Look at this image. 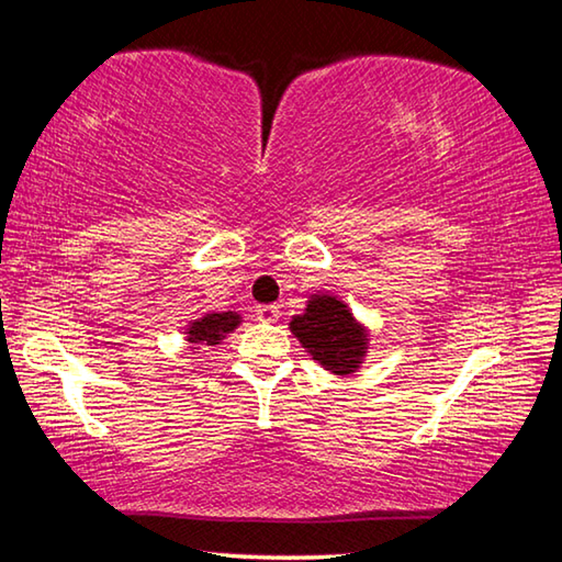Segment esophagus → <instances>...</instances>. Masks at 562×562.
Segmentation results:
<instances>
[{"instance_id": "34e87169", "label": "esophagus", "mask_w": 562, "mask_h": 562, "mask_svg": "<svg viewBox=\"0 0 562 562\" xmlns=\"http://www.w3.org/2000/svg\"><path fill=\"white\" fill-rule=\"evenodd\" d=\"M255 315H258V319L262 322H278L280 307L278 304H258V307H255Z\"/></svg>"}]
</instances>
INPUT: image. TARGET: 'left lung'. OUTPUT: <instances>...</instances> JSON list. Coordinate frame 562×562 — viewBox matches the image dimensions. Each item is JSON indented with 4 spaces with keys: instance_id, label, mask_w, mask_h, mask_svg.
<instances>
[{
    "instance_id": "left-lung-1",
    "label": "left lung",
    "mask_w": 562,
    "mask_h": 562,
    "mask_svg": "<svg viewBox=\"0 0 562 562\" xmlns=\"http://www.w3.org/2000/svg\"><path fill=\"white\" fill-rule=\"evenodd\" d=\"M290 331L304 351L337 376L355 374L364 364L369 329L351 315L337 294H310L302 315H294Z\"/></svg>"
}]
</instances>
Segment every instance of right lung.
I'll list each match as a JSON object with an SVG mask.
<instances>
[{
	"instance_id": "obj_1",
	"label": "right lung",
	"mask_w": 562,
	"mask_h": 562,
	"mask_svg": "<svg viewBox=\"0 0 562 562\" xmlns=\"http://www.w3.org/2000/svg\"><path fill=\"white\" fill-rule=\"evenodd\" d=\"M243 317L237 315V312H207L201 319H193L188 322L186 327V339L190 349H198V345H205V347H215L221 345V341L231 335L233 329L240 327Z\"/></svg>"
}]
</instances>
